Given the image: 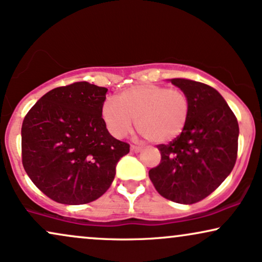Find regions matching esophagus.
Here are the masks:
<instances>
[{"label":"esophagus","instance_id":"34e87169","mask_svg":"<svg viewBox=\"0 0 262 262\" xmlns=\"http://www.w3.org/2000/svg\"><path fill=\"white\" fill-rule=\"evenodd\" d=\"M142 148L138 147V146H131V151L132 153H138V151H141Z\"/></svg>","mask_w":262,"mask_h":262}]
</instances>
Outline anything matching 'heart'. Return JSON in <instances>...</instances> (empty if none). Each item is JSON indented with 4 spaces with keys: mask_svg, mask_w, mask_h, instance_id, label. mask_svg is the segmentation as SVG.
<instances>
[{
    "mask_svg": "<svg viewBox=\"0 0 262 262\" xmlns=\"http://www.w3.org/2000/svg\"><path fill=\"white\" fill-rule=\"evenodd\" d=\"M190 111L188 96L180 89L146 83L124 90L102 105V118L116 138L127 136L136 120L137 128L157 144L176 140L185 130Z\"/></svg>",
    "mask_w": 262,
    "mask_h": 262,
    "instance_id": "1",
    "label": "heart"
}]
</instances>
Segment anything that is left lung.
I'll return each mask as SVG.
<instances>
[{
	"label": "left lung",
	"mask_w": 262,
	"mask_h": 262,
	"mask_svg": "<svg viewBox=\"0 0 262 262\" xmlns=\"http://www.w3.org/2000/svg\"><path fill=\"white\" fill-rule=\"evenodd\" d=\"M188 96L190 111L182 134L159 144L161 160L149 170L158 193L180 204H194L211 194L233 170L239 126L220 93L205 83L171 79Z\"/></svg>",
	"instance_id": "obj_1"
}]
</instances>
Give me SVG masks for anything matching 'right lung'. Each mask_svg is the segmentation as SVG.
Masks as SVG:
<instances>
[{
	"label": "right lung",
	"mask_w": 262,
	"mask_h": 262,
	"mask_svg": "<svg viewBox=\"0 0 262 262\" xmlns=\"http://www.w3.org/2000/svg\"><path fill=\"white\" fill-rule=\"evenodd\" d=\"M108 89L86 81L42 96L21 126V161L34 185L60 204L91 203L115 177L126 142L106 130L102 105Z\"/></svg>",
	"instance_id": "add662e5"
}]
</instances>
